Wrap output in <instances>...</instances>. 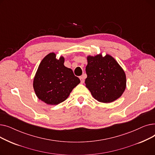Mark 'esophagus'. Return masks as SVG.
Instances as JSON below:
<instances>
[{"instance_id":"obj_1","label":"esophagus","mask_w":155,"mask_h":155,"mask_svg":"<svg viewBox=\"0 0 155 155\" xmlns=\"http://www.w3.org/2000/svg\"><path fill=\"white\" fill-rule=\"evenodd\" d=\"M80 82H81V83H82V84H84V83L85 80H84V77H83V76H82V77H80Z\"/></svg>"}]
</instances>
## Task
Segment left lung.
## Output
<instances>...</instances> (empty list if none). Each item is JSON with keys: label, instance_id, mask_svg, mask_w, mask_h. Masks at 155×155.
<instances>
[{"label": "left lung", "instance_id": "obj_1", "mask_svg": "<svg viewBox=\"0 0 155 155\" xmlns=\"http://www.w3.org/2000/svg\"><path fill=\"white\" fill-rule=\"evenodd\" d=\"M85 83L94 98L103 103H110L119 99L126 87L124 70L109 54L100 53L87 56Z\"/></svg>", "mask_w": 155, "mask_h": 155}]
</instances>
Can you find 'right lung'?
<instances>
[{
  "instance_id": "obj_1",
  "label": "right lung",
  "mask_w": 155,
  "mask_h": 155,
  "mask_svg": "<svg viewBox=\"0 0 155 155\" xmlns=\"http://www.w3.org/2000/svg\"><path fill=\"white\" fill-rule=\"evenodd\" d=\"M64 58H56L50 53L41 61L33 80L36 96L49 105H57L66 100L70 94L80 83L71 69L64 65Z\"/></svg>"
}]
</instances>
